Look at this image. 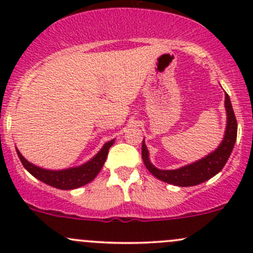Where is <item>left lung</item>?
<instances>
[{
  "label": "left lung",
  "mask_w": 253,
  "mask_h": 253,
  "mask_svg": "<svg viewBox=\"0 0 253 253\" xmlns=\"http://www.w3.org/2000/svg\"><path fill=\"white\" fill-rule=\"evenodd\" d=\"M226 111V127L224 132L223 141L211 153L203 157L202 159L196 160L191 164L183 165L174 170H162L155 168L150 163L149 150L145 145L144 139L142 142V158L144 165L149 170L150 174L154 175L159 180L167 183L180 186V187H188V186H196L205 182L211 177L215 176L221 171L224 165L228 162L231 152H233L234 144L236 142L237 136V124L234 114L233 106H231L230 98L225 93V101H224Z\"/></svg>",
  "instance_id": "1"
}]
</instances>
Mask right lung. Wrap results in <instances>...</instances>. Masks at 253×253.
<instances>
[{
	"instance_id": "add662e5",
	"label": "right lung",
	"mask_w": 253,
	"mask_h": 253,
	"mask_svg": "<svg viewBox=\"0 0 253 253\" xmlns=\"http://www.w3.org/2000/svg\"><path fill=\"white\" fill-rule=\"evenodd\" d=\"M114 143L115 139L106 142L101 147V149L91 159L84 163V164L79 165V167L67 168V169L61 170H50L37 167L33 163L28 162L23 157L22 153L19 152L18 148H16V150L23 167L34 176L35 178L51 186V187L60 188V190H75V188L86 185V183H89L96 177V175L100 172L106 158H108L109 149H110V147Z\"/></svg>"
}]
</instances>
